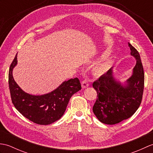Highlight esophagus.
Returning a JSON list of instances; mask_svg holds the SVG:
<instances>
[{
    "instance_id": "obj_1",
    "label": "esophagus",
    "mask_w": 153,
    "mask_h": 153,
    "mask_svg": "<svg viewBox=\"0 0 153 153\" xmlns=\"http://www.w3.org/2000/svg\"><path fill=\"white\" fill-rule=\"evenodd\" d=\"M89 83H88V82H87L86 80H83L82 82V88H87V87H89Z\"/></svg>"
}]
</instances>
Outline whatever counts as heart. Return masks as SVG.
Segmentation results:
<instances>
[{
  "label": "heart",
  "mask_w": 153,
  "mask_h": 153,
  "mask_svg": "<svg viewBox=\"0 0 153 153\" xmlns=\"http://www.w3.org/2000/svg\"><path fill=\"white\" fill-rule=\"evenodd\" d=\"M112 64V60L111 58H106L98 62L94 66L93 70L97 74H105L110 69Z\"/></svg>",
  "instance_id": "heart-1"
}]
</instances>
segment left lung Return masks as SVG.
Instances as JSON below:
<instances>
[{
  "label": "left lung",
  "instance_id": "left-lung-1",
  "mask_svg": "<svg viewBox=\"0 0 153 153\" xmlns=\"http://www.w3.org/2000/svg\"><path fill=\"white\" fill-rule=\"evenodd\" d=\"M130 54L136 60L131 76L125 82L117 80L113 68L93 83L97 93L93 111L100 122L114 125L128 119L141 105L144 89L145 75L138 51L128 43Z\"/></svg>",
  "mask_w": 153,
  "mask_h": 153
}]
</instances>
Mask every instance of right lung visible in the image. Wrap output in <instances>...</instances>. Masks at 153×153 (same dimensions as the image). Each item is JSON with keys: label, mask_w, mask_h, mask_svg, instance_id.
Listing matches in <instances>:
<instances>
[{"label": "right lung", "mask_w": 153, "mask_h": 153, "mask_svg": "<svg viewBox=\"0 0 153 153\" xmlns=\"http://www.w3.org/2000/svg\"><path fill=\"white\" fill-rule=\"evenodd\" d=\"M17 64L16 54L8 74L9 89L15 108L37 124L48 125L59 120L64 114L71 97L82 88L79 79L76 77L65 81L53 91L44 95H31L24 91L13 77V69Z\"/></svg>", "instance_id": "obj_1"}]
</instances>
